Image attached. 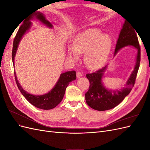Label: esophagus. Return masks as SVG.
I'll use <instances>...</instances> for the list:
<instances>
[{
    "mask_svg": "<svg viewBox=\"0 0 150 150\" xmlns=\"http://www.w3.org/2000/svg\"><path fill=\"white\" fill-rule=\"evenodd\" d=\"M76 76H77V78H81V76H83V74H82V73H81V72H76Z\"/></svg>",
    "mask_w": 150,
    "mask_h": 150,
    "instance_id": "1",
    "label": "esophagus"
}]
</instances>
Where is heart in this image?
<instances>
[{"mask_svg": "<svg viewBox=\"0 0 150 150\" xmlns=\"http://www.w3.org/2000/svg\"><path fill=\"white\" fill-rule=\"evenodd\" d=\"M112 39L108 34H101L97 29H89L76 35L72 47L68 51L69 57L77 60L79 54L84 53V62L89 69L101 66L110 53Z\"/></svg>", "mask_w": 150, "mask_h": 150, "instance_id": "heart-1", "label": "heart"}]
</instances>
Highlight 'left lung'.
I'll use <instances>...</instances> for the list:
<instances>
[{"label":"left lung","instance_id":"obj_1","mask_svg":"<svg viewBox=\"0 0 150 150\" xmlns=\"http://www.w3.org/2000/svg\"><path fill=\"white\" fill-rule=\"evenodd\" d=\"M131 25L125 21L117 40L115 56L119 50L127 46H133L138 50L137 62L134 70L126 84V87L118 90H108L102 83V78L107 66L91 74H86L89 81V88L85 94L88 105L95 110L106 111L114 108L128 96L133 88L141 60V50L137 33ZM137 31V30H136Z\"/></svg>","mask_w":150,"mask_h":150}]
</instances>
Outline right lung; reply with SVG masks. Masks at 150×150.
I'll return each mask as SVG.
<instances>
[{
    "label": "right lung",
    "mask_w": 150,
    "mask_h": 150,
    "mask_svg": "<svg viewBox=\"0 0 150 150\" xmlns=\"http://www.w3.org/2000/svg\"><path fill=\"white\" fill-rule=\"evenodd\" d=\"M34 16L36 19L41 21L43 24L46 25L49 28H52V25L51 22L46 19L42 13L39 12H35L33 15L30 16L26 21H24L23 24L21 25L20 28L18 30L16 37L13 39L12 52V59L13 65H14V57L16 56L18 46H19V44L22 36L30 28L31 22L30 20L33 19ZM14 76L18 88H19L21 93L27 100L36 108L45 110H51V109L57 106L62 100L65 94L66 89L68 84L72 81H74L76 79V71H72L66 72L64 73L61 74L60 78L59 79L56 84L52 89L51 91L43 95H34L29 94L22 88V86L20 85L19 81L17 79L15 72Z\"/></svg>",
    "instance_id": "1"
}]
</instances>
